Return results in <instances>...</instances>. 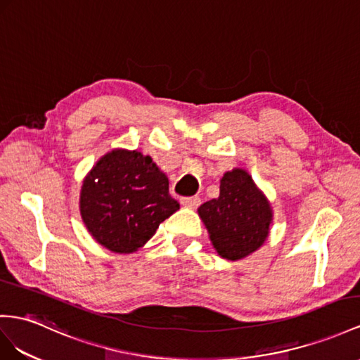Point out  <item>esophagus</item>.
<instances>
[{"instance_id":"esophagus-1","label":"esophagus","mask_w":360,"mask_h":360,"mask_svg":"<svg viewBox=\"0 0 360 360\" xmlns=\"http://www.w3.org/2000/svg\"><path fill=\"white\" fill-rule=\"evenodd\" d=\"M181 205L186 208H198L200 205V198L199 196H190V198H182Z\"/></svg>"}]
</instances>
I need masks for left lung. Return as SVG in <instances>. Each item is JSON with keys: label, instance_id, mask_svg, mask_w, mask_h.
Instances as JSON below:
<instances>
[{"label": "left lung", "instance_id": "1", "mask_svg": "<svg viewBox=\"0 0 360 360\" xmlns=\"http://www.w3.org/2000/svg\"><path fill=\"white\" fill-rule=\"evenodd\" d=\"M211 245L226 260H242L268 240L274 211L269 199L245 169L225 172L219 198L198 208Z\"/></svg>", "mask_w": 360, "mask_h": 360}]
</instances>
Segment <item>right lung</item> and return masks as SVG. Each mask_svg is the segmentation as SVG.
I'll list each match as a JSON object with an SVG mask.
<instances>
[{"label":"right lung","instance_id":"1","mask_svg":"<svg viewBox=\"0 0 360 360\" xmlns=\"http://www.w3.org/2000/svg\"><path fill=\"white\" fill-rule=\"evenodd\" d=\"M82 222L110 252L132 254L179 210L169 179L149 155L112 149L92 165L80 187Z\"/></svg>","mask_w":360,"mask_h":360}]
</instances>
